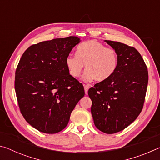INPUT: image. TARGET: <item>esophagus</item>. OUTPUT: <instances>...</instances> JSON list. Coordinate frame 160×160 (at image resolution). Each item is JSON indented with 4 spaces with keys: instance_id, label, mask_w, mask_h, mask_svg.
Segmentation results:
<instances>
[{
    "instance_id": "obj_1",
    "label": "esophagus",
    "mask_w": 160,
    "mask_h": 160,
    "mask_svg": "<svg viewBox=\"0 0 160 160\" xmlns=\"http://www.w3.org/2000/svg\"><path fill=\"white\" fill-rule=\"evenodd\" d=\"M90 85H84V88H85V92L86 94H88V90L90 89Z\"/></svg>"
}]
</instances>
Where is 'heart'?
<instances>
[{
	"label": "heart",
	"mask_w": 160,
	"mask_h": 160,
	"mask_svg": "<svg viewBox=\"0 0 160 160\" xmlns=\"http://www.w3.org/2000/svg\"><path fill=\"white\" fill-rule=\"evenodd\" d=\"M70 76L80 77L85 65L86 71L83 80L93 79L102 82L114 73L118 66V56L116 51L107 48L95 40H89L80 44L76 50V55L70 54L65 60Z\"/></svg>",
	"instance_id": "1"
}]
</instances>
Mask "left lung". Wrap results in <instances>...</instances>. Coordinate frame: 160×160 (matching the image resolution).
Returning <instances> with one entry per match:
<instances>
[{"mask_svg": "<svg viewBox=\"0 0 160 160\" xmlns=\"http://www.w3.org/2000/svg\"><path fill=\"white\" fill-rule=\"evenodd\" d=\"M117 53L118 66L109 79L88 90L91 113L99 131L112 134L125 129L142 109L148 82L147 66L134 47L104 40Z\"/></svg>", "mask_w": 160, "mask_h": 160, "instance_id": "1", "label": "left lung"}]
</instances>
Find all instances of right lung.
Segmentation results:
<instances>
[{"label":"right lung","mask_w":160,"mask_h":160,"mask_svg":"<svg viewBox=\"0 0 160 160\" xmlns=\"http://www.w3.org/2000/svg\"><path fill=\"white\" fill-rule=\"evenodd\" d=\"M78 37L53 39L29 47L15 71V89L21 113L38 131L53 134L68 123L77 103L85 95L83 85L70 76L65 60Z\"/></svg>","instance_id":"add662e5"}]
</instances>
